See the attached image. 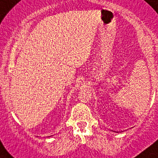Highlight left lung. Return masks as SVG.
<instances>
[{"label": "left lung", "instance_id": "8db88e82", "mask_svg": "<svg viewBox=\"0 0 158 158\" xmlns=\"http://www.w3.org/2000/svg\"><path fill=\"white\" fill-rule=\"evenodd\" d=\"M116 132V133H118V131H115Z\"/></svg>", "mask_w": 158, "mask_h": 158}]
</instances>
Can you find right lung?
<instances>
[{
    "label": "right lung",
    "instance_id": "obj_1",
    "mask_svg": "<svg viewBox=\"0 0 158 158\" xmlns=\"http://www.w3.org/2000/svg\"><path fill=\"white\" fill-rule=\"evenodd\" d=\"M51 136H52V135H50V136H49V137H51Z\"/></svg>",
    "mask_w": 158,
    "mask_h": 158
}]
</instances>
